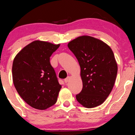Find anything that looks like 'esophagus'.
<instances>
[{
    "mask_svg": "<svg viewBox=\"0 0 135 135\" xmlns=\"http://www.w3.org/2000/svg\"><path fill=\"white\" fill-rule=\"evenodd\" d=\"M70 78H71V77L68 76V77H67V78H66L65 79H64V82H65V83H67V82H68V81L69 80Z\"/></svg>",
    "mask_w": 135,
    "mask_h": 135,
    "instance_id": "34e87169",
    "label": "esophagus"
}]
</instances>
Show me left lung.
I'll return each mask as SVG.
<instances>
[{"instance_id": "8db88e82", "label": "left lung", "mask_w": 135, "mask_h": 135, "mask_svg": "<svg viewBox=\"0 0 135 135\" xmlns=\"http://www.w3.org/2000/svg\"><path fill=\"white\" fill-rule=\"evenodd\" d=\"M78 60L83 88L76 95L85 108H92L104 102L109 95L117 74V64L108 44L93 37L82 36L68 44Z\"/></svg>"}]
</instances>
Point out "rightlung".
Segmentation results:
<instances>
[{
  "label": "right lung",
  "instance_id": "1",
  "mask_svg": "<svg viewBox=\"0 0 135 135\" xmlns=\"http://www.w3.org/2000/svg\"><path fill=\"white\" fill-rule=\"evenodd\" d=\"M60 45L35 40L15 57L12 66L15 87L22 99L33 108L45 110L56 103L61 85L50 57Z\"/></svg>",
  "mask_w": 135,
  "mask_h": 135
}]
</instances>
